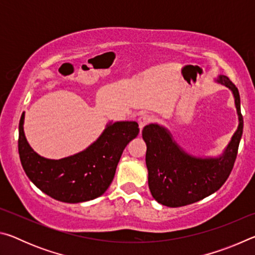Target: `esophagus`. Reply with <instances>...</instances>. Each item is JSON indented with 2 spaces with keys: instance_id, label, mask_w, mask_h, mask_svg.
<instances>
[{
  "instance_id": "obj_1",
  "label": "esophagus",
  "mask_w": 255,
  "mask_h": 255,
  "mask_svg": "<svg viewBox=\"0 0 255 255\" xmlns=\"http://www.w3.org/2000/svg\"><path fill=\"white\" fill-rule=\"evenodd\" d=\"M153 117L149 115H141L139 118H138V125H139V130L141 131L145 126H147L148 124L152 123Z\"/></svg>"
}]
</instances>
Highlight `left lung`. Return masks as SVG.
<instances>
[{
    "instance_id": "8db88e82",
    "label": "left lung",
    "mask_w": 255,
    "mask_h": 255,
    "mask_svg": "<svg viewBox=\"0 0 255 255\" xmlns=\"http://www.w3.org/2000/svg\"><path fill=\"white\" fill-rule=\"evenodd\" d=\"M215 82L231 90L239 117L237 129L218 156L201 157L187 153L169 129L158 124L143 129L148 187L158 204L172 208L193 204L217 191L231 174L243 133L241 99L239 90L227 76L218 75Z\"/></svg>"
}]
</instances>
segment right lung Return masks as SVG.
<instances>
[{"label":"right lung","instance_id":"obj_1","mask_svg":"<svg viewBox=\"0 0 255 255\" xmlns=\"http://www.w3.org/2000/svg\"><path fill=\"white\" fill-rule=\"evenodd\" d=\"M19 123V155L30 181L54 199L79 204L102 196L109 188L124 149L136 138V122H109L96 141L71 156L51 159L34 152Z\"/></svg>","mask_w":255,"mask_h":255}]
</instances>
